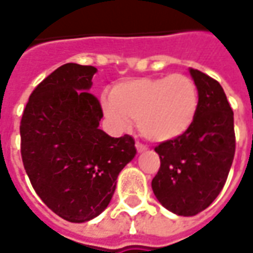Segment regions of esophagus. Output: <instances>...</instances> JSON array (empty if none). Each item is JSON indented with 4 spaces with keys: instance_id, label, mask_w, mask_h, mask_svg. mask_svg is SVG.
<instances>
[{
    "instance_id": "esophagus-1",
    "label": "esophagus",
    "mask_w": 253,
    "mask_h": 253,
    "mask_svg": "<svg viewBox=\"0 0 253 253\" xmlns=\"http://www.w3.org/2000/svg\"><path fill=\"white\" fill-rule=\"evenodd\" d=\"M135 148H137V150H138V153H142V152H145V150H146V146H145V145H142V143L141 142H137L135 143Z\"/></svg>"
}]
</instances>
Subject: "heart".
Wrapping results in <instances>:
<instances>
[{
    "label": "heart",
    "mask_w": 253,
    "mask_h": 253,
    "mask_svg": "<svg viewBox=\"0 0 253 253\" xmlns=\"http://www.w3.org/2000/svg\"><path fill=\"white\" fill-rule=\"evenodd\" d=\"M105 118L118 128L137 119L143 137L169 142L190 130L199 110V90L186 74L143 77L118 83L111 96L101 97Z\"/></svg>",
    "instance_id": "obj_1"
}]
</instances>
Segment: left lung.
<instances>
[{"label": "left lung", "instance_id": "8db88e82", "mask_svg": "<svg viewBox=\"0 0 253 253\" xmlns=\"http://www.w3.org/2000/svg\"><path fill=\"white\" fill-rule=\"evenodd\" d=\"M199 90V110L190 130L160 143V169L152 180L156 198L176 215L192 217L211 205L225 186L236 150L233 111L222 86L190 69Z\"/></svg>", "mask_w": 253, "mask_h": 253}]
</instances>
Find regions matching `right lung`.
Returning <instances> with one entry per match:
<instances>
[{"mask_svg": "<svg viewBox=\"0 0 253 253\" xmlns=\"http://www.w3.org/2000/svg\"><path fill=\"white\" fill-rule=\"evenodd\" d=\"M97 69L58 67L30 96L20 125L21 157L31 184L69 222H86L110 205L121 170L135 154L130 135L100 130L103 111L89 93Z\"/></svg>", "mask_w": 253, "mask_h": 253, "instance_id": "1", "label": "right lung"}]
</instances>
